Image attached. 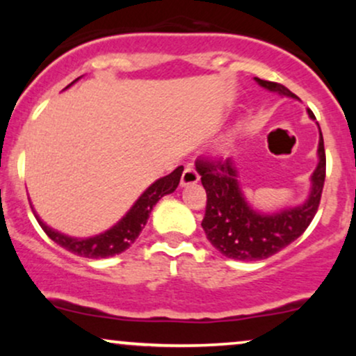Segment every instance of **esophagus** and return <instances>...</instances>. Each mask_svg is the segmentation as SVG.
<instances>
[{"label": "esophagus", "instance_id": "obj_1", "mask_svg": "<svg viewBox=\"0 0 356 356\" xmlns=\"http://www.w3.org/2000/svg\"><path fill=\"white\" fill-rule=\"evenodd\" d=\"M199 181V172L195 170V167L189 164L184 169L182 177H181V186H191V184H195Z\"/></svg>", "mask_w": 356, "mask_h": 356}]
</instances>
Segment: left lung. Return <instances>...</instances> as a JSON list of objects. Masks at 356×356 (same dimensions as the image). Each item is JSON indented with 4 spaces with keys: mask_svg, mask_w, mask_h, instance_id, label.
Wrapping results in <instances>:
<instances>
[{
    "mask_svg": "<svg viewBox=\"0 0 356 356\" xmlns=\"http://www.w3.org/2000/svg\"><path fill=\"white\" fill-rule=\"evenodd\" d=\"M261 87L280 95L298 99L284 85L254 79ZM308 115L314 118L312 110ZM195 169L206 189L207 204L202 229L209 243L231 259L257 261L276 254L306 231L316 214L321 201L326 175V155L320 130L318 165L312 175V191L305 204L280 211L276 214H261L244 199L238 182V170L231 159H197Z\"/></svg>",
    "mask_w": 356,
    "mask_h": 356,
    "instance_id": "1",
    "label": "left lung"
}]
</instances>
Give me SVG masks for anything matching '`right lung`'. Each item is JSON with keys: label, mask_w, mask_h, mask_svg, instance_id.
<instances>
[{"label": "right lung", "mask_w": 356, "mask_h": 356, "mask_svg": "<svg viewBox=\"0 0 356 356\" xmlns=\"http://www.w3.org/2000/svg\"><path fill=\"white\" fill-rule=\"evenodd\" d=\"M70 85H68V87H70ZM182 170L184 167L179 165L174 172H170L169 175H165V177L155 181L152 186L137 199L136 204L130 207V211L118 220L115 226L110 227L108 231L102 232L99 236H93V238L76 239L70 238V236H65L61 234V232L48 227L47 224L38 218V214H36L35 211L33 214L36 220L40 222V226H42V229L47 232L48 238L55 241L58 246L73 252V254L90 257V259H100V257L120 254V252H124L125 249H129L134 243H136L138 234L144 229L147 219H149L150 211H152V207L157 204L159 199L177 189L179 182H181Z\"/></svg>", "instance_id": "obj_1"}]
</instances>
